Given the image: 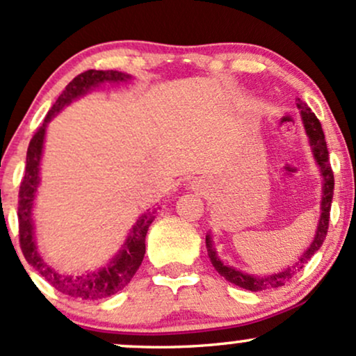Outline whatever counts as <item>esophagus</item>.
Listing matches in <instances>:
<instances>
[{
  "label": "esophagus",
  "mask_w": 356,
  "mask_h": 356,
  "mask_svg": "<svg viewBox=\"0 0 356 356\" xmlns=\"http://www.w3.org/2000/svg\"><path fill=\"white\" fill-rule=\"evenodd\" d=\"M209 182L206 181V179H194V181L191 182V189L194 191H201V192H206L209 189Z\"/></svg>",
  "instance_id": "esophagus-1"
}]
</instances>
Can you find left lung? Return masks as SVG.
I'll return each mask as SVG.
<instances>
[{"label": "left lung", "instance_id": "left-lung-1", "mask_svg": "<svg viewBox=\"0 0 356 356\" xmlns=\"http://www.w3.org/2000/svg\"><path fill=\"white\" fill-rule=\"evenodd\" d=\"M298 110H300L301 122H303L306 137H308V144L312 147V154L314 162H316L318 169H320L321 175V201H320V219H318L316 231H314L313 241L309 243V246L305 249L303 254L291 264V266L281 269L277 273H271V275L257 276V275H249L246 271H241V269L229 266V264H224V261L218 256L216 251L214 239H212L211 232L206 234V248L207 254L211 257V263L214 266L216 271L224 277L229 283L239 286V288L249 289V291H264V289H273L280 288L288 283L293 276L296 275L300 269L312 259L314 252L321 248L323 241L326 238V232H328V222H330V209H332V201H333V189H334V179L332 172V165H330V157H328V149H326V140L325 134H323L321 124L318 120L316 115L312 112V108H308L306 105L298 99L296 104Z\"/></svg>", "mask_w": 356, "mask_h": 356}]
</instances>
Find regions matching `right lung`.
Returning <instances> with one entry per match:
<instances>
[{
    "label": "right lung",
    "mask_w": 356,
    "mask_h": 356,
    "mask_svg": "<svg viewBox=\"0 0 356 356\" xmlns=\"http://www.w3.org/2000/svg\"><path fill=\"white\" fill-rule=\"evenodd\" d=\"M134 76L129 73L117 70H88L80 73L65 87L58 100L48 110L43 125L36 130L31 138L26 152V170L19 186V201H18V220H19V244L24 259L30 266L42 275L53 288L58 289L63 295L80 300H102L115 293L122 291L130 283L138 266L142 264L145 254V236L149 226L155 219L157 209H147V212L137 219V222L127 232L124 244L118 249L115 256L108 259L104 266L90 269L85 273H61L56 268L50 266L43 256L40 254L36 246L35 236V220L33 209L36 192L40 187V165H42L44 137H47V127L65 107L72 102L81 99L92 90L104 87V85H120L132 80Z\"/></svg>",
    "instance_id": "1"
}]
</instances>
